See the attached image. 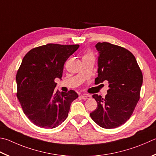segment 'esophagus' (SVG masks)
<instances>
[{
	"label": "esophagus",
	"instance_id": "esophagus-1",
	"mask_svg": "<svg viewBox=\"0 0 156 156\" xmlns=\"http://www.w3.org/2000/svg\"><path fill=\"white\" fill-rule=\"evenodd\" d=\"M81 98L85 100H87V99L90 98V96L89 95H81Z\"/></svg>",
	"mask_w": 156,
	"mask_h": 156
}]
</instances>
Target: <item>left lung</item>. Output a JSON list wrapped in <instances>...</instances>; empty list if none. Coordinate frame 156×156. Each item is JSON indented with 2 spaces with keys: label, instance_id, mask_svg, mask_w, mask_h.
<instances>
[{
  "label": "left lung",
  "instance_id": "left-lung-1",
  "mask_svg": "<svg viewBox=\"0 0 156 156\" xmlns=\"http://www.w3.org/2000/svg\"><path fill=\"white\" fill-rule=\"evenodd\" d=\"M95 48L99 56L95 84L108 81L109 89L104 98L93 95L98 106L90 116L103 128H115L132 115L140 99L143 74L134 56L126 48L108 42H99Z\"/></svg>",
  "mask_w": 156,
  "mask_h": 156
}]
</instances>
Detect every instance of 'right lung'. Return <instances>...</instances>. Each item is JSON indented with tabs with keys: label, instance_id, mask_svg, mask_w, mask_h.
Segmentation results:
<instances>
[{
	"label": "right lung",
	"instance_id": "1",
	"mask_svg": "<svg viewBox=\"0 0 156 156\" xmlns=\"http://www.w3.org/2000/svg\"><path fill=\"white\" fill-rule=\"evenodd\" d=\"M79 45L48 44L30 50L22 59L16 75L19 101L24 113L35 126L52 129L68 116L74 90L55 91L56 78L62 80L66 61Z\"/></svg>",
	"mask_w": 156,
	"mask_h": 156
}]
</instances>
